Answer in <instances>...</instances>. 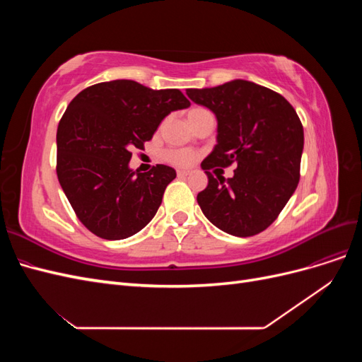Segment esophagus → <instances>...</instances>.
<instances>
[{
  "mask_svg": "<svg viewBox=\"0 0 362 362\" xmlns=\"http://www.w3.org/2000/svg\"><path fill=\"white\" fill-rule=\"evenodd\" d=\"M190 173H192L190 170H178V172H177V175H178V177H181V178H182V177H189Z\"/></svg>",
  "mask_w": 362,
  "mask_h": 362,
  "instance_id": "obj_1",
  "label": "esophagus"
}]
</instances>
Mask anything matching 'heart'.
<instances>
[{
	"instance_id": "obj_1",
	"label": "heart",
	"mask_w": 362,
	"mask_h": 362,
	"mask_svg": "<svg viewBox=\"0 0 362 362\" xmlns=\"http://www.w3.org/2000/svg\"><path fill=\"white\" fill-rule=\"evenodd\" d=\"M196 112H202V108H193V110L189 113H196ZM163 158L168 163L173 164V166L178 168H187L192 166L196 160V154L190 149H169L163 152Z\"/></svg>"
}]
</instances>
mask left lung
<instances>
[{"instance_id":"8db88e82","label":"left lung","mask_w":362,"mask_h":362,"mask_svg":"<svg viewBox=\"0 0 362 362\" xmlns=\"http://www.w3.org/2000/svg\"><path fill=\"white\" fill-rule=\"evenodd\" d=\"M185 93L217 119V144L201 163L208 177L206 189L198 193L204 216L235 237L264 231L299 182L303 128L298 113L279 93L246 80ZM233 162V179L207 172Z\"/></svg>"}]
</instances>
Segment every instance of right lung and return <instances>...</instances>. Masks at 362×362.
I'll return each instance as SVG.
<instances>
[{
	"label": "right lung",
	"instance_id": "add662e5",
	"mask_svg": "<svg viewBox=\"0 0 362 362\" xmlns=\"http://www.w3.org/2000/svg\"><path fill=\"white\" fill-rule=\"evenodd\" d=\"M187 107L178 89L133 80L93 84L71 101L57 128V177L89 231L122 240L152 221L177 172L164 164L133 170L131 149H144L164 117Z\"/></svg>",
	"mask_w": 362,
	"mask_h": 362
}]
</instances>
